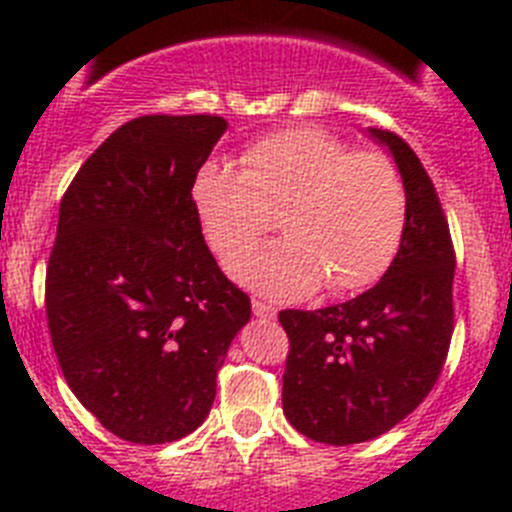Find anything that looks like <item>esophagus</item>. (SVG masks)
Here are the masks:
<instances>
[{
  "mask_svg": "<svg viewBox=\"0 0 512 512\" xmlns=\"http://www.w3.org/2000/svg\"><path fill=\"white\" fill-rule=\"evenodd\" d=\"M252 311H255V316H260V319H275L278 308H275L273 303H265V301H260V298H252Z\"/></svg>",
  "mask_w": 512,
  "mask_h": 512,
  "instance_id": "esophagus-1",
  "label": "esophagus"
}]
</instances>
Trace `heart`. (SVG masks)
Masks as SVG:
<instances>
[{
  "mask_svg": "<svg viewBox=\"0 0 512 512\" xmlns=\"http://www.w3.org/2000/svg\"><path fill=\"white\" fill-rule=\"evenodd\" d=\"M191 199L206 242L219 260H232L234 278L280 298L306 296L321 283L329 293L367 288L395 260L405 232V186L393 160L352 150L311 124L252 140L239 170L206 160ZM275 215L289 237L240 258Z\"/></svg>",
  "mask_w": 512,
  "mask_h": 512,
  "instance_id": "b5f03b06",
  "label": "heart"
}]
</instances>
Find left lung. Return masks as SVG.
<instances>
[{
  "label": "left lung",
  "mask_w": 512,
  "mask_h": 512,
  "mask_svg": "<svg viewBox=\"0 0 512 512\" xmlns=\"http://www.w3.org/2000/svg\"><path fill=\"white\" fill-rule=\"evenodd\" d=\"M370 135L393 153L405 186V232L380 283L347 303L278 313L288 334L283 413L321 444L385 434L423 403L454 331V245L439 193L408 142Z\"/></svg>",
  "instance_id": "8db88e82"
}]
</instances>
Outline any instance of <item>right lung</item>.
I'll return each mask as SVG.
<instances>
[{
	"mask_svg": "<svg viewBox=\"0 0 512 512\" xmlns=\"http://www.w3.org/2000/svg\"><path fill=\"white\" fill-rule=\"evenodd\" d=\"M227 122L145 114L66 188L45 313L68 388L114 436L178 441L204 423L250 296L219 270L191 186Z\"/></svg>",
	"mask_w": 512,
	"mask_h": 512,
	"instance_id": "obj_1",
	"label": "right lung"
}]
</instances>
